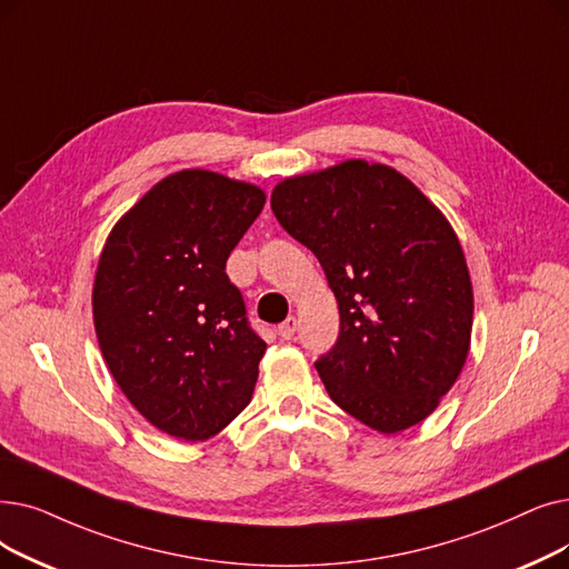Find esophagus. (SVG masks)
Returning a JSON list of instances; mask_svg holds the SVG:
<instances>
[{"mask_svg":"<svg viewBox=\"0 0 569 569\" xmlns=\"http://www.w3.org/2000/svg\"><path fill=\"white\" fill-rule=\"evenodd\" d=\"M295 330H298V318L288 316V318L283 320V323L279 326V337H281V339H292Z\"/></svg>","mask_w":569,"mask_h":569,"instance_id":"esophagus-1","label":"esophagus"}]
</instances>
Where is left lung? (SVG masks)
<instances>
[{"mask_svg":"<svg viewBox=\"0 0 569 569\" xmlns=\"http://www.w3.org/2000/svg\"><path fill=\"white\" fill-rule=\"evenodd\" d=\"M271 211L337 298V343L316 360L332 402L383 435L426 421L472 339V281L447 216L398 169L367 160L283 179Z\"/></svg>","mask_w":569,"mask_h":569,"instance_id":"8db88e82","label":"left lung"}]
</instances>
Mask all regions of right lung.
Returning a JSON list of instances; mask_svg holds the SVG:
<instances>
[{"instance_id": "right-lung-1", "label": "right lung", "mask_w": 569, "mask_h": 569, "mask_svg": "<svg viewBox=\"0 0 569 569\" xmlns=\"http://www.w3.org/2000/svg\"><path fill=\"white\" fill-rule=\"evenodd\" d=\"M262 207L253 183L181 169L107 237L92 286L97 341L132 407L177 439L204 441L251 402L267 343L226 262Z\"/></svg>"}]
</instances>
